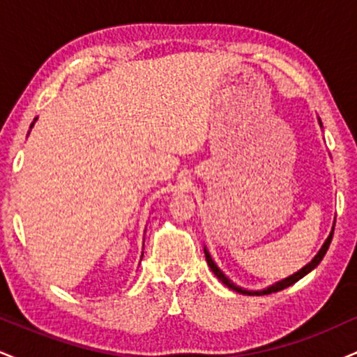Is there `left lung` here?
<instances>
[{
    "label": "left lung",
    "mask_w": 357,
    "mask_h": 357,
    "mask_svg": "<svg viewBox=\"0 0 357 357\" xmlns=\"http://www.w3.org/2000/svg\"><path fill=\"white\" fill-rule=\"evenodd\" d=\"M333 233H334V228H333V231H331V235L327 236V240L324 241L322 248L319 250V253L312 258V261H310V264H307L304 268H301V270H298V272L294 273V275L287 277V278H284V280L277 282V284L270 285V287H267V289H264V290H245V289H241V287L235 285V284H233V282L230 280V278H228L227 275H225L223 272H221V270H220L218 267H216V264H215V261H213V258H211V255H210V252H208L206 248H204V257H206V261H208V265H210L211 272L215 273V275L218 277L220 280L223 282V284L228 287V289L235 290V292H238V294H243V296H268V294L278 292V290H284V289H287V287L294 285V284H296V282L301 280L302 277H305L307 273L312 272V270H314L315 267H317L319 264H321V260L324 258V255H326V252H327V250H329L331 240H333Z\"/></svg>",
    "instance_id": "left-lung-1"
}]
</instances>
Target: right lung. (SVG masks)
Segmentation results:
<instances>
[{"mask_svg":"<svg viewBox=\"0 0 357 357\" xmlns=\"http://www.w3.org/2000/svg\"><path fill=\"white\" fill-rule=\"evenodd\" d=\"M35 121H36V119H35ZM35 121H33V124H35ZM33 124H31V126H30V127H33Z\"/></svg>","mask_w":357,"mask_h":357,"instance_id":"right-lung-1","label":"right lung"}]
</instances>
